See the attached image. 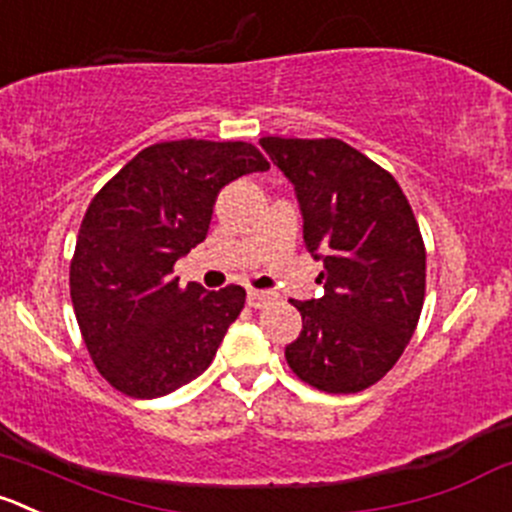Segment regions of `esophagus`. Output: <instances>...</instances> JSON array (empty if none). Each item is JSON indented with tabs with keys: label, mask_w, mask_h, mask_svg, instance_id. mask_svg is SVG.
Listing matches in <instances>:
<instances>
[{
	"label": "esophagus",
	"mask_w": 512,
	"mask_h": 512,
	"mask_svg": "<svg viewBox=\"0 0 512 512\" xmlns=\"http://www.w3.org/2000/svg\"><path fill=\"white\" fill-rule=\"evenodd\" d=\"M272 300H275V295H272V292H265V290H247V305L255 307V310H260V307L270 305Z\"/></svg>",
	"instance_id": "obj_1"
}]
</instances>
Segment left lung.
Returning a JSON list of instances; mask_svg holds the SVG:
<instances>
[{"label":"left lung","instance_id":"1","mask_svg":"<svg viewBox=\"0 0 512 512\" xmlns=\"http://www.w3.org/2000/svg\"><path fill=\"white\" fill-rule=\"evenodd\" d=\"M295 187L305 247L325 270L322 297L295 302L302 330L285 347L300 380L360 393L403 355L425 300V245L390 172L342 140L262 137Z\"/></svg>","mask_w":512,"mask_h":512}]
</instances>
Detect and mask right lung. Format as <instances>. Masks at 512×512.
<instances>
[{"instance_id":"add662e5","label":"right lung","mask_w":512,"mask_h":512,"mask_svg":"<svg viewBox=\"0 0 512 512\" xmlns=\"http://www.w3.org/2000/svg\"><path fill=\"white\" fill-rule=\"evenodd\" d=\"M265 170L247 142H160L89 202L69 295L94 365L119 393L162 398L210 367L245 290L180 287L172 267L207 237L222 187Z\"/></svg>"}]
</instances>
